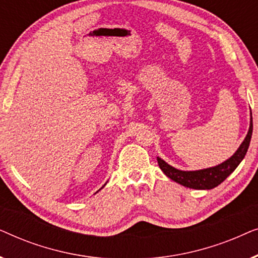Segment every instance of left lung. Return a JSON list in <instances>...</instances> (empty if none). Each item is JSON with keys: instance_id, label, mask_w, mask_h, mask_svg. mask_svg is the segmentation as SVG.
I'll return each instance as SVG.
<instances>
[{"instance_id": "obj_1", "label": "left lung", "mask_w": 258, "mask_h": 258, "mask_svg": "<svg viewBox=\"0 0 258 258\" xmlns=\"http://www.w3.org/2000/svg\"><path fill=\"white\" fill-rule=\"evenodd\" d=\"M252 135V116L250 117V126L249 132L246 134L244 141H243L237 151L229 158L224 161L223 163L216 165V167H211L202 170L195 171H183L178 170L171 165H169L167 162H164L162 158L157 157L158 165H160L161 170L168 176L169 178L175 181L176 183L186 186V188L199 189V190H209L213 189L218 184H221L236 168L241 163L243 158H244L246 151H248L250 140Z\"/></svg>"}]
</instances>
